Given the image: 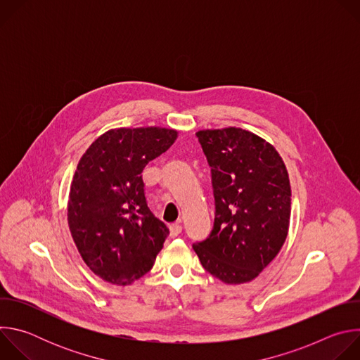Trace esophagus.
<instances>
[{"instance_id": "obj_1", "label": "esophagus", "mask_w": 360, "mask_h": 360, "mask_svg": "<svg viewBox=\"0 0 360 360\" xmlns=\"http://www.w3.org/2000/svg\"><path fill=\"white\" fill-rule=\"evenodd\" d=\"M169 232H171V236H172V238H176V236L181 235L182 226H181L179 224H174V225L169 226Z\"/></svg>"}]
</instances>
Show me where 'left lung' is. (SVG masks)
Instances as JSON below:
<instances>
[{
    "mask_svg": "<svg viewBox=\"0 0 360 360\" xmlns=\"http://www.w3.org/2000/svg\"><path fill=\"white\" fill-rule=\"evenodd\" d=\"M211 168L215 219L207 239L192 245L212 276L243 283L279 253L289 228L290 184L276 149L240 128L199 131Z\"/></svg>",
    "mask_w": 360,
    "mask_h": 360,
    "instance_id": "obj_1",
    "label": "left lung"
}]
</instances>
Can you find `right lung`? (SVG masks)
Wrapping results in <instances>:
<instances>
[{"label": "right lung", "instance_id": "obj_1", "mask_svg": "<svg viewBox=\"0 0 360 360\" xmlns=\"http://www.w3.org/2000/svg\"><path fill=\"white\" fill-rule=\"evenodd\" d=\"M176 134L157 127L112 129L78 162L68 225L84 262L107 282L129 285L148 274L169 235L148 207L142 171L169 149Z\"/></svg>", "mask_w": 360, "mask_h": 360}]
</instances>
